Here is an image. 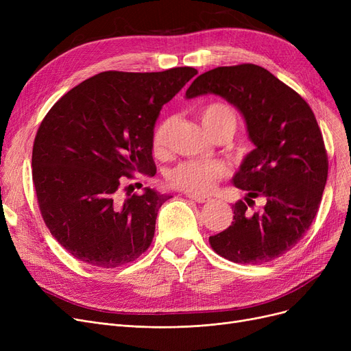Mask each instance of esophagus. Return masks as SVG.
Wrapping results in <instances>:
<instances>
[{
  "instance_id": "obj_1",
  "label": "esophagus",
  "mask_w": 351,
  "mask_h": 351,
  "mask_svg": "<svg viewBox=\"0 0 351 351\" xmlns=\"http://www.w3.org/2000/svg\"><path fill=\"white\" fill-rule=\"evenodd\" d=\"M189 199L195 200L196 204H206V202H209L210 199L209 197H205V196H200V195H195V193H188L186 195Z\"/></svg>"
}]
</instances>
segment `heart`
Here are the masks:
<instances>
[{"label": "heart", "mask_w": 351, "mask_h": 351, "mask_svg": "<svg viewBox=\"0 0 351 351\" xmlns=\"http://www.w3.org/2000/svg\"><path fill=\"white\" fill-rule=\"evenodd\" d=\"M199 118L202 125L209 135L220 131V129H230L234 134L237 125V117L234 109L226 104H210L200 109ZM173 121L171 118L162 121L154 131L152 147L156 154L166 152L171 141ZM228 175V169L222 163L217 162H200L186 160L178 165L169 173L171 186L195 195H204L210 192L216 183Z\"/></svg>", "instance_id": "heart-1"}]
</instances>
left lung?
I'll return each mask as SVG.
<instances>
[{"label":"left lung","instance_id":"1","mask_svg":"<svg viewBox=\"0 0 351 351\" xmlns=\"http://www.w3.org/2000/svg\"><path fill=\"white\" fill-rule=\"evenodd\" d=\"M215 94L245 118L256 146L233 176L247 191L246 202L263 195L267 205L250 215L233 205L232 225L209 237L212 249L242 265H262L300 242L319 210L328 159L316 117L308 104L267 69L254 64L217 66L199 75L186 98ZM252 201V200H251Z\"/></svg>","mask_w":351,"mask_h":351}]
</instances>
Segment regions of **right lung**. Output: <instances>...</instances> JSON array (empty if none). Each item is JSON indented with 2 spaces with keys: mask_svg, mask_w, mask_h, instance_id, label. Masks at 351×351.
Listing matches in <instances>:
<instances>
[{
  "mask_svg": "<svg viewBox=\"0 0 351 351\" xmlns=\"http://www.w3.org/2000/svg\"><path fill=\"white\" fill-rule=\"evenodd\" d=\"M197 71H106L55 104L32 147V180L44 222L75 259L104 269L131 263L151 246L169 195L145 188L119 199L122 176H154L152 135L162 106Z\"/></svg>",
  "mask_w": 351,
  "mask_h": 351,
  "instance_id": "add662e5",
  "label": "right lung"
}]
</instances>
